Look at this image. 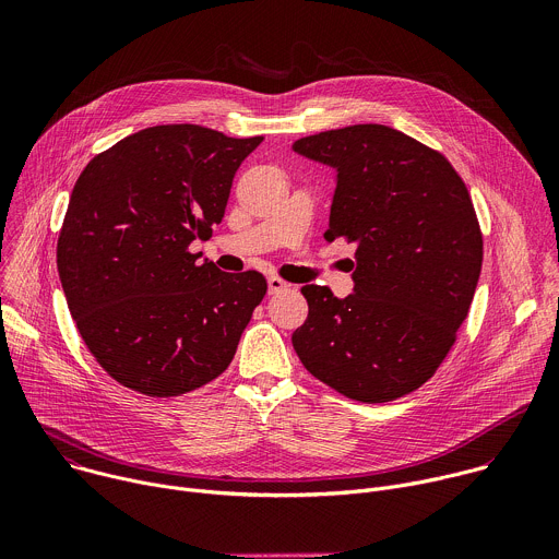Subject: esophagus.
Returning a JSON list of instances; mask_svg holds the SVG:
<instances>
[{
  "label": "esophagus",
  "instance_id": "1",
  "mask_svg": "<svg viewBox=\"0 0 559 559\" xmlns=\"http://www.w3.org/2000/svg\"><path fill=\"white\" fill-rule=\"evenodd\" d=\"M267 289H270V294H281V292L289 289V283L283 281V278H278V276H270V278H267Z\"/></svg>",
  "mask_w": 559,
  "mask_h": 559
}]
</instances>
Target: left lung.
<instances>
[{
    "instance_id": "left-lung-1",
    "label": "left lung",
    "mask_w": 559,
    "mask_h": 559,
    "mask_svg": "<svg viewBox=\"0 0 559 559\" xmlns=\"http://www.w3.org/2000/svg\"><path fill=\"white\" fill-rule=\"evenodd\" d=\"M294 150L336 168L328 241L356 246L354 294L305 285L292 334L305 369L360 403L423 386L447 358L483 270V231L447 156L378 123L302 136Z\"/></svg>"
}]
</instances>
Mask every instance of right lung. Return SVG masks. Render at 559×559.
Returning <instances> with one entry per match:
<instances>
[{"mask_svg": "<svg viewBox=\"0 0 559 559\" xmlns=\"http://www.w3.org/2000/svg\"><path fill=\"white\" fill-rule=\"evenodd\" d=\"M261 141L194 123L154 126L79 175L57 270L79 334L119 384L173 397L231 362L265 276L197 263L190 243L223 221L234 175Z\"/></svg>", "mask_w": 559, "mask_h": 559, "instance_id": "obj_1", "label": "right lung"}]
</instances>
